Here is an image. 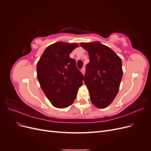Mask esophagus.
<instances>
[{"mask_svg": "<svg viewBox=\"0 0 151 151\" xmlns=\"http://www.w3.org/2000/svg\"><path fill=\"white\" fill-rule=\"evenodd\" d=\"M81 72L83 73V75H84V74H85V67H83V68H82V69H81Z\"/></svg>", "mask_w": 151, "mask_h": 151, "instance_id": "34e87169", "label": "esophagus"}]
</instances>
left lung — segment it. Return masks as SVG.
Segmentation results:
<instances>
[{"mask_svg": "<svg viewBox=\"0 0 151 151\" xmlns=\"http://www.w3.org/2000/svg\"><path fill=\"white\" fill-rule=\"evenodd\" d=\"M89 54L84 81L91 101L96 107L104 108L110 104L119 90L123 76L121 58L110 48L99 42L81 43Z\"/></svg>", "mask_w": 151, "mask_h": 151, "instance_id": "1", "label": "left lung"}]
</instances>
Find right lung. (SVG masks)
Here are the masks:
<instances>
[{
    "mask_svg": "<svg viewBox=\"0 0 151 151\" xmlns=\"http://www.w3.org/2000/svg\"><path fill=\"white\" fill-rule=\"evenodd\" d=\"M79 45L58 42L45 50L36 65L41 88L53 106L65 108L76 98L84 76L70 53Z\"/></svg>",
    "mask_w": 151,
    "mask_h": 151,
    "instance_id": "obj_1",
    "label": "right lung"
}]
</instances>
